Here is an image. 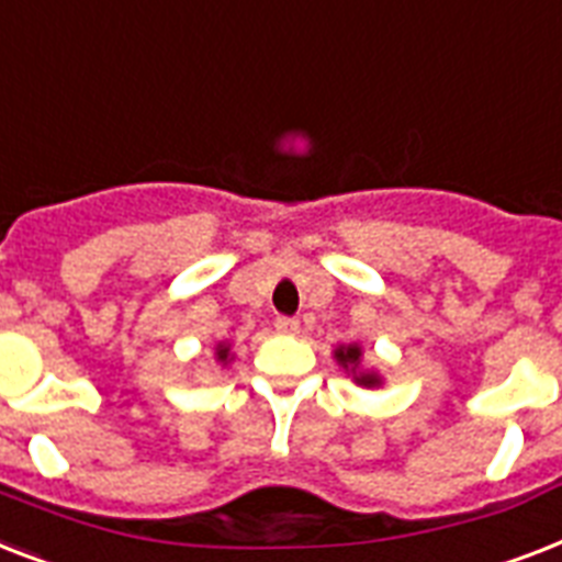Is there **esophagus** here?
<instances>
[{
    "instance_id": "1",
    "label": "esophagus",
    "mask_w": 562,
    "mask_h": 562,
    "mask_svg": "<svg viewBox=\"0 0 562 562\" xmlns=\"http://www.w3.org/2000/svg\"><path fill=\"white\" fill-rule=\"evenodd\" d=\"M277 333L280 335H297L300 333V321H294V317H277Z\"/></svg>"
}]
</instances>
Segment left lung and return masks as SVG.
Returning <instances> with one entry per match:
<instances>
[{"label": "left lung", "mask_w": 562, "mask_h": 562, "mask_svg": "<svg viewBox=\"0 0 562 562\" xmlns=\"http://www.w3.org/2000/svg\"><path fill=\"white\" fill-rule=\"evenodd\" d=\"M333 359L338 361V368H344V373L352 375V382L361 384V387H382L384 379L379 370L364 368V350L361 344H338L333 350Z\"/></svg>", "instance_id": "1"}]
</instances>
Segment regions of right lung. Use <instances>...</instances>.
I'll list each match as a JSON object with an SVG mask.
<instances>
[{
	"label": "right lung",
	"mask_w": 562,
	"mask_h": 562,
	"mask_svg": "<svg viewBox=\"0 0 562 562\" xmlns=\"http://www.w3.org/2000/svg\"><path fill=\"white\" fill-rule=\"evenodd\" d=\"M233 359H236V356H233V344H229V341H218V344H215V361H218L221 368H227V364H233Z\"/></svg>",
	"instance_id": "obj_1"
}]
</instances>
